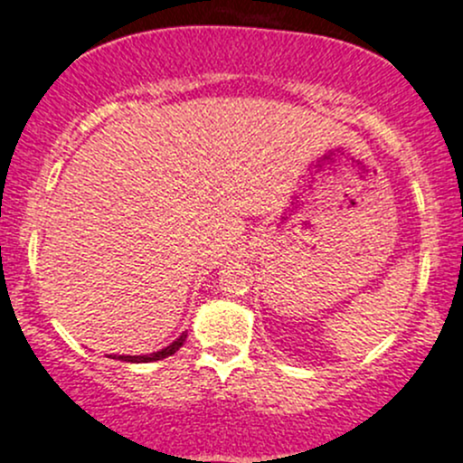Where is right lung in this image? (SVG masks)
<instances>
[{
  "label": "right lung",
  "mask_w": 463,
  "mask_h": 463,
  "mask_svg": "<svg viewBox=\"0 0 463 463\" xmlns=\"http://www.w3.org/2000/svg\"><path fill=\"white\" fill-rule=\"evenodd\" d=\"M186 342V333H182L180 337H177L175 342H171L168 346H164V349L155 351V354H148V355H114V358L123 360V363H155V360H164L168 358V355H173L175 351H180V346Z\"/></svg>",
  "instance_id": "right-lung-1"
}]
</instances>
